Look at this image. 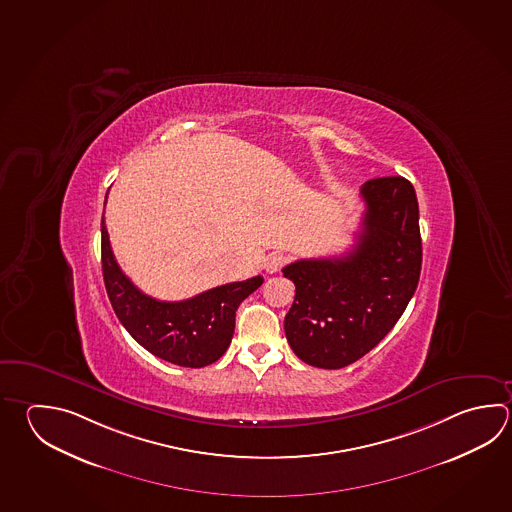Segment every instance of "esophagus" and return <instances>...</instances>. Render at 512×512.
<instances>
[{
    "instance_id": "esophagus-1",
    "label": "esophagus",
    "mask_w": 512,
    "mask_h": 512,
    "mask_svg": "<svg viewBox=\"0 0 512 512\" xmlns=\"http://www.w3.org/2000/svg\"><path fill=\"white\" fill-rule=\"evenodd\" d=\"M284 264H286V255H282V253H270V255L264 259V270L268 271V273H275V271H279Z\"/></svg>"
}]
</instances>
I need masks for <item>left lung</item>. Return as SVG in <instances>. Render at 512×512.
I'll list each match as a JSON object with an SVG mask.
<instances>
[{
  "mask_svg": "<svg viewBox=\"0 0 512 512\" xmlns=\"http://www.w3.org/2000/svg\"><path fill=\"white\" fill-rule=\"evenodd\" d=\"M366 203L355 246L326 259H300L282 273L295 284L284 331L309 366L357 362L393 329L415 295L422 239L415 188L404 177L364 183Z\"/></svg>",
  "mask_w": 512,
  "mask_h": 512,
  "instance_id": "left-lung-1",
  "label": "left lung"
}]
</instances>
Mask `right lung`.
I'll return each mask as SVG.
<instances>
[{"instance_id": "add662e5", "label": "right lung", "mask_w": 512, "mask_h": 512, "mask_svg": "<svg viewBox=\"0 0 512 512\" xmlns=\"http://www.w3.org/2000/svg\"><path fill=\"white\" fill-rule=\"evenodd\" d=\"M107 203V201H105ZM101 262L108 299L126 331L155 357L183 367H204L226 353L235 329V311L261 286V275L217 286L192 299H152L119 268L101 219Z\"/></svg>"}]
</instances>
